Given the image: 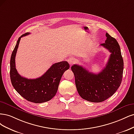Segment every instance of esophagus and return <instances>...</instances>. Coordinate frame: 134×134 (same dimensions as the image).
Masks as SVG:
<instances>
[{"mask_svg": "<svg viewBox=\"0 0 134 134\" xmlns=\"http://www.w3.org/2000/svg\"><path fill=\"white\" fill-rule=\"evenodd\" d=\"M68 62L70 65H72L73 64H74L76 62V59L73 57H70L68 59Z\"/></svg>", "mask_w": 134, "mask_h": 134, "instance_id": "34e87169", "label": "esophagus"}]
</instances>
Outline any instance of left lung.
<instances>
[{"label": "left lung", "instance_id": "8db88e82", "mask_svg": "<svg viewBox=\"0 0 134 134\" xmlns=\"http://www.w3.org/2000/svg\"><path fill=\"white\" fill-rule=\"evenodd\" d=\"M106 40L101 44L111 53L106 67L98 74L88 71L78 64L71 70L75 77L76 86L80 96L92 102H101L113 96L121 85L124 61L120 46L116 39L106 33Z\"/></svg>", "mask_w": 134, "mask_h": 134}]
</instances>
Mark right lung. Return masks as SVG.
I'll use <instances>...</instances> for the list:
<instances>
[{
  "label": "right lung",
  "mask_w": 134,
  "mask_h": 134,
  "mask_svg": "<svg viewBox=\"0 0 134 134\" xmlns=\"http://www.w3.org/2000/svg\"><path fill=\"white\" fill-rule=\"evenodd\" d=\"M26 33L21 35L17 41L13 51L10 62V77L14 89L25 100L39 103L51 100L57 92L61 77L70 64L67 61L53 64L44 74L36 79H28L21 76L15 68V55L21 37L28 35Z\"/></svg>",
  "instance_id": "add662e5"
}]
</instances>
